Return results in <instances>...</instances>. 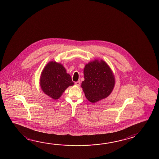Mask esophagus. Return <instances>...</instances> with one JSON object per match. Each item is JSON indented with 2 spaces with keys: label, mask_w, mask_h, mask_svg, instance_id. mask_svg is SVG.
Segmentation results:
<instances>
[{
  "label": "esophagus",
  "mask_w": 159,
  "mask_h": 159,
  "mask_svg": "<svg viewBox=\"0 0 159 159\" xmlns=\"http://www.w3.org/2000/svg\"><path fill=\"white\" fill-rule=\"evenodd\" d=\"M75 84L78 86H80V81H76L75 83Z\"/></svg>",
  "instance_id": "obj_1"
}]
</instances>
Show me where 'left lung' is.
<instances>
[{
  "label": "left lung",
  "instance_id": "left-lung-1",
  "mask_svg": "<svg viewBox=\"0 0 159 159\" xmlns=\"http://www.w3.org/2000/svg\"><path fill=\"white\" fill-rule=\"evenodd\" d=\"M84 75L85 80L81 88L89 102L95 103L111 93L115 83L114 75L104 60H95L86 64Z\"/></svg>",
  "mask_w": 159,
  "mask_h": 159
}]
</instances>
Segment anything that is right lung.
<instances>
[{"instance_id":"obj_1","label":"right lung","mask_w":159,"mask_h":159,"mask_svg":"<svg viewBox=\"0 0 159 159\" xmlns=\"http://www.w3.org/2000/svg\"><path fill=\"white\" fill-rule=\"evenodd\" d=\"M74 84L63 65L53 61L48 63L40 76V85L42 90L54 100L59 99L66 88Z\"/></svg>"}]
</instances>
